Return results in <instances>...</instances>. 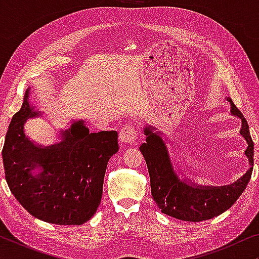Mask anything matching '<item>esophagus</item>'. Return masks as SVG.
Wrapping results in <instances>:
<instances>
[{
  "mask_svg": "<svg viewBox=\"0 0 259 259\" xmlns=\"http://www.w3.org/2000/svg\"><path fill=\"white\" fill-rule=\"evenodd\" d=\"M119 138L122 144L133 145L137 139V131L133 126H125L120 131Z\"/></svg>",
  "mask_w": 259,
  "mask_h": 259,
  "instance_id": "34e87169",
  "label": "esophagus"
}]
</instances>
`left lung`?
I'll list each match as a JSON object with an SVG mask.
<instances>
[{"instance_id":"8db88e82","label":"left lung","mask_w":259,"mask_h":259,"mask_svg":"<svg viewBox=\"0 0 259 259\" xmlns=\"http://www.w3.org/2000/svg\"><path fill=\"white\" fill-rule=\"evenodd\" d=\"M232 115L242 120L239 133L245 139L247 147L245 155L250 168L233 184L225 186H201L187 179H180L169 158L161 132H154L152 126L145 127L146 141L141 144L140 152L147 164L151 180V193L162 213L186 222H201L217 217L229 210L245 190L253 168V141L249 125L242 112L230 98Z\"/></svg>"}]
</instances>
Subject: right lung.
Returning a JSON list of instances; mask_svg holds the SVG:
<instances>
[{
    "instance_id": "obj_1",
    "label": "right lung",
    "mask_w": 259,
    "mask_h": 259,
    "mask_svg": "<svg viewBox=\"0 0 259 259\" xmlns=\"http://www.w3.org/2000/svg\"><path fill=\"white\" fill-rule=\"evenodd\" d=\"M36 115L28 88L22 107L10 121L2 150L7 184L35 218L56 225L83 224L100 205L108 160L119 151L118 133H90L79 120L61 131L60 143L41 146L24 133V123ZM34 169L40 172L35 175Z\"/></svg>"
}]
</instances>
